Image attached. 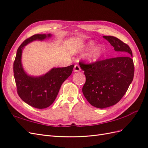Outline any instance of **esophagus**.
I'll use <instances>...</instances> for the list:
<instances>
[{"mask_svg": "<svg viewBox=\"0 0 148 148\" xmlns=\"http://www.w3.org/2000/svg\"><path fill=\"white\" fill-rule=\"evenodd\" d=\"M80 70H81V68H80L79 65H75L74 66V71H75V72H78V71H79Z\"/></svg>", "mask_w": 148, "mask_h": 148, "instance_id": "obj_1", "label": "esophagus"}]
</instances>
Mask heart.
Instances as JSON below:
<instances>
[{
  "instance_id": "b5f03b06",
  "label": "heart",
  "mask_w": 148,
  "mask_h": 148,
  "mask_svg": "<svg viewBox=\"0 0 148 148\" xmlns=\"http://www.w3.org/2000/svg\"><path fill=\"white\" fill-rule=\"evenodd\" d=\"M95 44L96 42L93 41H89L86 45H85V47H84L85 50H89V49L92 48L95 46ZM104 51V49L102 46L101 45L97 46L96 47L94 48L91 51V52L88 54V59L91 62H95L97 60L103 55Z\"/></svg>"
}]
</instances>
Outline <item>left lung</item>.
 <instances>
[{
	"mask_svg": "<svg viewBox=\"0 0 148 148\" xmlns=\"http://www.w3.org/2000/svg\"><path fill=\"white\" fill-rule=\"evenodd\" d=\"M120 56L89 64L79 62L86 77L83 95L92 106L104 109L120 101L133 81L132 51L127 44L111 36H104Z\"/></svg>",
	"mask_w": 148,
	"mask_h": 148,
	"instance_id": "left-lung-1",
	"label": "left lung"
}]
</instances>
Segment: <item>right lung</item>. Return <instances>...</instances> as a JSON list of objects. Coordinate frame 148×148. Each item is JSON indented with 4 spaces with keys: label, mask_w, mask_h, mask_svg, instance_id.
<instances>
[{
    "label": "right lung",
    "mask_w": 148,
    "mask_h": 148,
    "mask_svg": "<svg viewBox=\"0 0 148 148\" xmlns=\"http://www.w3.org/2000/svg\"><path fill=\"white\" fill-rule=\"evenodd\" d=\"M52 34H34L26 39L18 47L13 63V72L17 92L26 104L37 109H44L54 102L59 89L72 73L74 65L53 68L47 73L33 77L25 72L21 64L22 51L26 45L36 40L43 41Z\"/></svg>",
    "instance_id": "right-lung-1"
}]
</instances>
